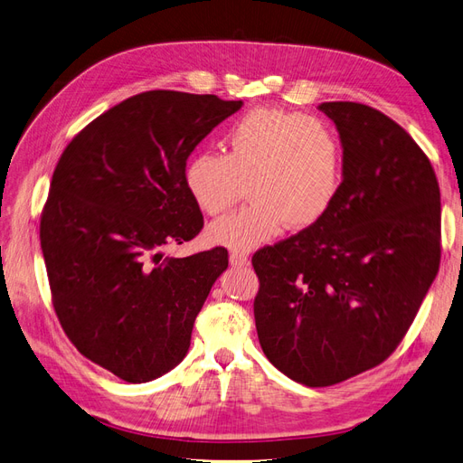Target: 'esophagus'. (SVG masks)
<instances>
[{
  "mask_svg": "<svg viewBox=\"0 0 463 463\" xmlns=\"http://www.w3.org/2000/svg\"><path fill=\"white\" fill-rule=\"evenodd\" d=\"M229 260H231L232 267H246V265H250V257L246 253H238V251H232L229 255Z\"/></svg>",
  "mask_w": 463,
  "mask_h": 463,
  "instance_id": "obj_1",
  "label": "esophagus"
}]
</instances>
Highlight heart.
Masks as SVG:
<instances>
[{"label":"heart","instance_id":"heart-1","mask_svg":"<svg viewBox=\"0 0 463 463\" xmlns=\"http://www.w3.org/2000/svg\"><path fill=\"white\" fill-rule=\"evenodd\" d=\"M225 153L198 151L184 166V185L198 210L215 215L244 193L251 203L215 219L213 244L250 251L281 229L303 231L324 217L345 175V147L335 128L297 111L255 108L223 136Z\"/></svg>","mask_w":463,"mask_h":463}]
</instances>
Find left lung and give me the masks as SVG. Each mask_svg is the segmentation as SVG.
Listing matches in <instances>:
<instances>
[{
  "label": "left lung",
  "instance_id": "8db88e82",
  "mask_svg": "<svg viewBox=\"0 0 463 463\" xmlns=\"http://www.w3.org/2000/svg\"><path fill=\"white\" fill-rule=\"evenodd\" d=\"M317 109L345 147L338 196L316 225L251 259L260 348L278 371L312 388L382 364L409 331L440 260L439 184L409 132L364 104Z\"/></svg>",
  "mask_w": 463,
  "mask_h": 463
}]
</instances>
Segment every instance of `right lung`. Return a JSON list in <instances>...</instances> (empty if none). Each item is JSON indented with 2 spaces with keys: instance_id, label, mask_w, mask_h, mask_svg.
Returning <instances> with one entry per match:
<instances>
[{
  "instance_id": "add662e5",
  "label": "right lung",
  "mask_w": 463,
  "mask_h": 463,
  "mask_svg": "<svg viewBox=\"0 0 463 463\" xmlns=\"http://www.w3.org/2000/svg\"><path fill=\"white\" fill-rule=\"evenodd\" d=\"M242 106L213 94H136L94 118L58 160L39 227L52 305L73 346L125 382L182 364L229 267L225 248L184 259H165V248L204 227L184 166Z\"/></svg>"
}]
</instances>
